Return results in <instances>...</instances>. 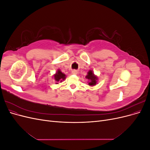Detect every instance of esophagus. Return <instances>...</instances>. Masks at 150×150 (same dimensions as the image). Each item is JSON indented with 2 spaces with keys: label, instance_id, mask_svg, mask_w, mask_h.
Listing matches in <instances>:
<instances>
[{
  "label": "esophagus",
  "instance_id": "obj_1",
  "mask_svg": "<svg viewBox=\"0 0 150 150\" xmlns=\"http://www.w3.org/2000/svg\"><path fill=\"white\" fill-rule=\"evenodd\" d=\"M77 73H78V71H77L76 70H73L72 71V74H76Z\"/></svg>",
  "mask_w": 150,
  "mask_h": 150
}]
</instances>
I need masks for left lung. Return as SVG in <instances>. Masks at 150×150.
<instances>
[{"instance_id": "8db88e82", "label": "left lung", "mask_w": 150, "mask_h": 150, "mask_svg": "<svg viewBox=\"0 0 150 150\" xmlns=\"http://www.w3.org/2000/svg\"><path fill=\"white\" fill-rule=\"evenodd\" d=\"M86 79H88L90 81L89 84H88L89 85H90V86L96 85V80L98 79V78L96 76H94L92 71H89L88 72V75L86 76Z\"/></svg>"}]
</instances>
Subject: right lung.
<instances>
[{"label": "right lung", "instance_id": "add662e5", "mask_svg": "<svg viewBox=\"0 0 150 150\" xmlns=\"http://www.w3.org/2000/svg\"><path fill=\"white\" fill-rule=\"evenodd\" d=\"M65 78V74H63L60 70H58L57 73L54 75V79H55L57 84L59 82H62V81L64 80Z\"/></svg>", "mask_w": 150, "mask_h": 150}]
</instances>
